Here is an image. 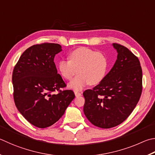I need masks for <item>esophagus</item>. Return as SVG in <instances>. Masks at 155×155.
I'll use <instances>...</instances> for the list:
<instances>
[{"instance_id":"34e87169","label":"esophagus","mask_w":155,"mask_h":155,"mask_svg":"<svg viewBox=\"0 0 155 155\" xmlns=\"http://www.w3.org/2000/svg\"><path fill=\"white\" fill-rule=\"evenodd\" d=\"M74 94L76 97H79L81 95V93L78 92V91H74Z\"/></svg>"}]
</instances>
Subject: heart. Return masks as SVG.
Masks as SVG:
<instances>
[{
	"mask_svg": "<svg viewBox=\"0 0 155 155\" xmlns=\"http://www.w3.org/2000/svg\"><path fill=\"white\" fill-rule=\"evenodd\" d=\"M68 58L59 61L58 69L67 81H71L78 70V75L69 84L70 89L81 91L89 84H99L106 77L108 60L102 52L81 47L72 51Z\"/></svg>",
	"mask_w": 155,
	"mask_h": 155,
	"instance_id": "b5f03b06",
	"label": "heart"
}]
</instances>
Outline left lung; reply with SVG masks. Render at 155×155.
Masks as SVG:
<instances>
[{
    "mask_svg": "<svg viewBox=\"0 0 155 155\" xmlns=\"http://www.w3.org/2000/svg\"><path fill=\"white\" fill-rule=\"evenodd\" d=\"M113 67L100 84L83 92L84 114L95 126L103 129L122 123L133 112L141 96L142 70L136 55L120 44Z\"/></svg>",
    "mask_w": 155,
    "mask_h": 155,
    "instance_id": "left-lung-1",
    "label": "left lung"
}]
</instances>
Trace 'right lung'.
Listing matches in <instances>:
<instances>
[{
  "label": "right lung",
  "instance_id": "obj_1",
  "mask_svg": "<svg viewBox=\"0 0 155 155\" xmlns=\"http://www.w3.org/2000/svg\"><path fill=\"white\" fill-rule=\"evenodd\" d=\"M61 51L59 44L35 45L22 53L14 67L12 82L15 104L31 124L45 128L62 117L75 95L66 87L54 63ZM58 91V94L52 93Z\"/></svg>",
  "mask_w": 155,
  "mask_h": 155
}]
</instances>
